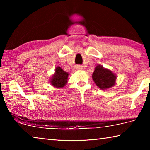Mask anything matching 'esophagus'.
Instances as JSON below:
<instances>
[{"instance_id":"34e87169","label":"esophagus","mask_w":150,"mask_h":150,"mask_svg":"<svg viewBox=\"0 0 150 150\" xmlns=\"http://www.w3.org/2000/svg\"><path fill=\"white\" fill-rule=\"evenodd\" d=\"M76 69H77V70H82V69H83V68H82V66H77V68H76Z\"/></svg>"}]
</instances>
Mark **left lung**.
<instances>
[{
	"mask_svg": "<svg viewBox=\"0 0 150 150\" xmlns=\"http://www.w3.org/2000/svg\"><path fill=\"white\" fill-rule=\"evenodd\" d=\"M92 79L97 86L101 90H108L113 87L117 81V75L111 70L98 64L95 67L92 74Z\"/></svg>",
	"mask_w": 150,
	"mask_h": 150,
	"instance_id": "8db88e82",
	"label": "left lung"
}]
</instances>
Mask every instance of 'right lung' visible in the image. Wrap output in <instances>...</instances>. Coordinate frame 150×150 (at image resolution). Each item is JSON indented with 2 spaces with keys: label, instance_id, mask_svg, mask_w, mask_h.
Masks as SVG:
<instances>
[{
  "label": "right lung",
  "instance_id": "right-lung-1",
  "mask_svg": "<svg viewBox=\"0 0 150 150\" xmlns=\"http://www.w3.org/2000/svg\"><path fill=\"white\" fill-rule=\"evenodd\" d=\"M69 73L66 72L60 66H57L55 69V73L51 77L50 83L53 87L62 88L68 83Z\"/></svg>",
  "mask_w": 150,
  "mask_h": 150
}]
</instances>
